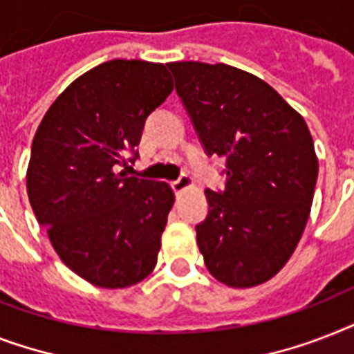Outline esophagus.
Listing matches in <instances>:
<instances>
[{
  "label": "esophagus",
  "instance_id": "1",
  "mask_svg": "<svg viewBox=\"0 0 354 354\" xmlns=\"http://www.w3.org/2000/svg\"><path fill=\"white\" fill-rule=\"evenodd\" d=\"M171 187H172V191H174V193H176V194L183 193L185 189L193 187V178L187 176V174H182V176L178 178V180H174V182L171 183Z\"/></svg>",
  "mask_w": 354,
  "mask_h": 354
}]
</instances>
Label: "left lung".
<instances>
[{"instance_id":"8db88e82","label":"left lung","mask_w":354,"mask_h":354,"mask_svg":"<svg viewBox=\"0 0 354 354\" xmlns=\"http://www.w3.org/2000/svg\"><path fill=\"white\" fill-rule=\"evenodd\" d=\"M176 91L226 187L205 189L196 242L209 274L233 288L272 279L310 215L318 158L305 119L270 84L227 64L171 62Z\"/></svg>"}]
</instances>
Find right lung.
Returning <instances> with one entry per match:
<instances>
[{
	"instance_id": "add662e5",
	"label": "right lung",
	"mask_w": 354,
	"mask_h": 354,
	"mask_svg": "<svg viewBox=\"0 0 354 354\" xmlns=\"http://www.w3.org/2000/svg\"><path fill=\"white\" fill-rule=\"evenodd\" d=\"M172 88L163 64L110 60L73 80L36 130L30 207L62 263L91 285L127 288L158 263L174 193L119 169Z\"/></svg>"
}]
</instances>
